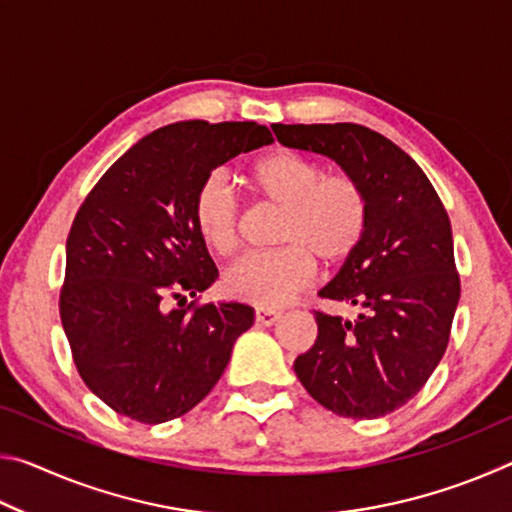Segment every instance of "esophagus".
I'll list each match as a JSON object with an SVG mask.
<instances>
[{"mask_svg":"<svg viewBox=\"0 0 512 512\" xmlns=\"http://www.w3.org/2000/svg\"><path fill=\"white\" fill-rule=\"evenodd\" d=\"M277 320H282V311H275V309H264L259 307L255 309V323L262 325V327H271L275 325Z\"/></svg>","mask_w":512,"mask_h":512,"instance_id":"esophagus-1","label":"esophagus"}]
</instances>
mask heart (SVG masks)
<instances>
[{
  "label": "heart",
  "instance_id": "heart-1",
  "mask_svg": "<svg viewBox=\"0 0 512 512\" xmlns=\"http://www.w3.org/2000/svg\"><path fill=\"white\" fill-rule=\"evenodd\" d=\"M246 180L264 203L282 207L275 225L280 248L248 255L225 275L235 300L277 309L307 289L316 259L341 266L357 255L370 228V198L357 178L327 171L298 151H273L248 164ZM192 221L198 239L216 257L235 255L241 244V205L219 176L196 189Z\"/></svg>",
  "mask_w": 512,
  "mask_h": 512
}]
</instances>
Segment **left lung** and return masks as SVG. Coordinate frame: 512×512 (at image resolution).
<instances>
[{
	"mask_svg": "<svg viewBox=\"0 0 512 512\" xmlns=\"http://www.w3.org/2000/svg\"><path fill=\"white\" fill-rule=\"evenodd\" d=\"M273 133L336 160L368 192L366 241L318 293L359 316L314 309L318 339L293 368L325 409L381 418L418 395L447 350L461 298L447 210L411 155L366 126L273 124Z\"/></svg>",
	"mask_w": 512,
	"mask_h": 512,
	"instance_id": "left-lung-1",
	"label": "left lung"
}]
</instances>
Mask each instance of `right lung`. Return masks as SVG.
Returning a JSON list of instances; mask_svg holds the SVG:
<instances>
[{"instance_id": "right-lung-1", "label": "right lung", "mask_w": 512, "mask_h": 512, "mask_svg": "<svg viewBox=\"0 0 512 512\" xmlns=\"http://www.w3.org/2000/svg\"><path fill=\"white\" fill-rule=\"evenodd\" d=\"M271 142L255 121H178L142 137L85 196L58 307L76 370L112 411L144 424L192 411L253 325V307L201 302L219 271L192 203L212 169Z\"/></svg>"}]
</instances>
